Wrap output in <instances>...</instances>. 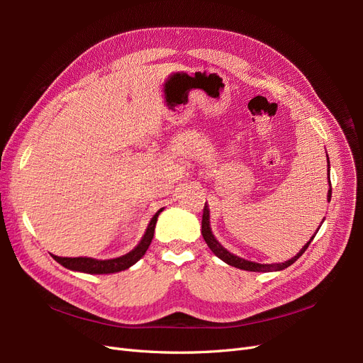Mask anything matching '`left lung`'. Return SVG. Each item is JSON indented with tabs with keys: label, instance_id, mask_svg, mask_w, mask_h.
I'll return each instance as SVG.
<instances>
[{
	"label": "left lung",
	"instance_id": "obj_1",
	"mask_svg": "<svg viewBox=\"0 0 363 363\" xmlns=\"http://www.w3.org/2000/svg\"><path fill=\"white\" fill-rule=\"evenodd\" d=\"M327 172H328V192H327V201L330 203L332 200V183H330V160H328V156H327ZM324 223V219H323ZM321 223V224H323ZM321 227V225H320ZM320 227H318V230H320ZM318 230L313 233V236L309 239V242H307L298 252H296V256H294L292 259L283 262V263H257V262H251V260H247V259H242L236 255H233V252H230L227 248H224L221 244L218 242L216 238L213 236L212 233V228H211V211H208V206L207 203L204 204V211H203V221H201V235L206 240L207 247L212 250L213 255L216 257L221 259L223 262H225L227 265L230 267H235V268H239V269H244V271H252V272H271V271H281L284 268L291 267L292 263L298 259L303 252L307 250V247H309V244L313 240V238L316 236Z\"/></svg>",
	"mask_w": 363,
	"mask_h": 363
}]
</instances>
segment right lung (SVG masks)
<instances>
[{"label":"right lung","instance_id":"obj_1","mask_svg":"<svg viewBox=\"0 0 363 363\" xmlns=\"http://www.w3.org/2000/svg\"><path fill=\"white\" fill-rule=\"evenodd\" d=\"M163 211V207L159 208L156 212V215L151 218V221L145 230L144 236L139 240V244L128 251L127 255L119 256L115 259H107V260H98V259H92V257H59L54 256V260H57L62 267L68 268L71 271H77V272H86V274H113V272H119L128 269L130 267H133L135 263L144 257V255L147 252L152 236H155V228H156V223L157 218L160 215V212Z\"/></svg>","mask_w":363,"mask_h":363}]
</instances>
